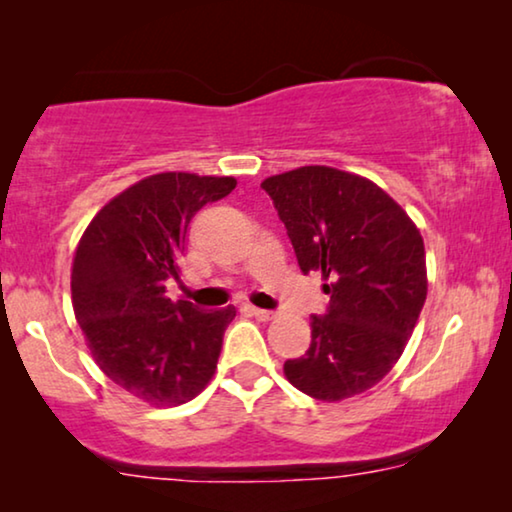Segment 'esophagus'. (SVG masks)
Returning <instances> with one entry per match:
<instances>
[{
    "label": "esophagus",
    "mask_w": 512,
    "mask_h": 512,
    "mask_svg": "<svg viewBox=\"0 0 512 512\" xmlns=\"http://www.w3.org/2000/svg\"><path fill=\"white\" fill-rule=\"evenodd\" d=\"M247 310L254 314V317L258 319V321H270V319H275V312H270V310H261V307H254V305H249Z\"/></svg>",
    "instance_id": "1"
}]
</instances>
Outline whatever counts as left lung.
Masks as SVG:
<instances>
[{
	"instance_id": "8db88e82",
	"label": "left lung",
	"mask_w": 512,
	"mask_h": 512,
	"mask_svg": "<svg viewBox=\"0 0 512 512\" xmlns=\"http://www.w3.org/2000/svg\"><path fill=\"white\" fill-rule=\"evenodd\" d=\"M305 275L331 296L312 314V342L284 363L293 387L342 401L375 387L401 359L426 300L424 240L373 181L307 165L263 181Z\"/></svg>"
}]
</instances>
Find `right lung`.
<instances>
[{
	"instance_id": "obj_1",
	"label": "right lung",
	"mask_w": 512,
	"mask_h": 512,
	"mask_svg": "<svg viewBox=\"0 0 512 512\" xmlns=\"http://www.w3.org/2000/svg\"><path fill=\"white\" fill-rule=\"evenodd\" d=\"M233 177L163 172L107 202L83 233L72 265L76 321L102 373L151 405L191 401L212 380L235 307L172 303L188 223L233 191Z\"/></svg>"
}]
</instances>
